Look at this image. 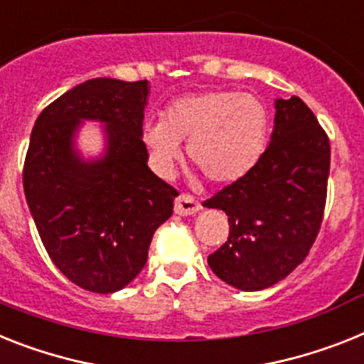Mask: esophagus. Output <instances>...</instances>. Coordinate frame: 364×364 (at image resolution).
<instances>
[{"mask_svg":"<svg viewBox=\"0 0 364 364\" xmlns=\"http://www.w3.org/2000/svg\"><path fill=\"white\" fill-rule=\"evenodd\" d=\"M200 209V201H198L196 198H192L191 194H179V196L176 198V203H173V210L181 216L196 215Z\"/></svg>","mask_w":364,"mask_h":364,"instance_id":"obj_1","label":"esophagus"}]
</instances>
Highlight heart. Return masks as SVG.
<instances>
[{"instance_id":"b5f03b06","label":"heart","mask_w":364,"mask_h":364,"mask_svg":"<svg viewBox=\"0 0 364 364\" xmlns=\"http://www.w3.org/2000/svg\"><path fill=\"white\" fill-rule=\"evenodd\" d=\"M267 105L253 94L209 90L179 97L166 109V118L144 125L149 164L168 177L181 157L179 144H188L194 168L218 185L242 179L261 159L268 139Z\"/></svg>"}]
</instances>
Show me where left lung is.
I'll return each mask as SVG.
<instances>
[{
	"label": "left lung",
	"mask_w": 364,
	"mask_h": 364,
	"mask_svg": "<svg viewBox=\"0 0 364 364\" xmlns=\"http://www.w3.org/2000/svg\"><path fill=\"white\" fill-rule=\"evenodd\" d=\"M329 139L300 97L276 100L270 144L242 179L203 201L228 215L229 237L207 262L228 285L262 291L309 253L328 194Z\"/></svg>",
	"instance_id": "8db88e82"
}]
</instances>
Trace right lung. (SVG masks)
Listing matches in <instances>:
<instances>
[{"label": "right lung", "mask_w": 364, "mask_h": 364, "mask_svg": "<svg viewBox=\"0 0 364 364\" xmlns=\"http://www.w3.org/2000/svg\"><path fill=\"white\" fill-rule=\"evenodd\" d=\"M148 81L96 77L46 107L33 127L23 192L46 252L72 283L109 294L135 279L177 191L148 166L142 120ZM83 119L105 123L106 151L73 146Z\"/></svg>", "instance_id": "1"}]
</instances>
